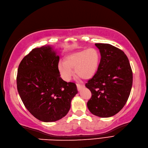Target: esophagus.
Listing matches in <instances>:
<instances>
[{
  "label": "esophagus",
  "instance_id": "1",
  "mask_svg": "<svg viewBox=\"0 0 148 148\" xmlns=\"http://www.w3.org/2000/svg\"><path fill=\"white\" fill-rule=\"evenodd\" d=\"M77 90L78 91H81V89L82 88H84V85H81V84H77Z\"/></svg>",
  "mask_w": 148,
  "mask_h": 148
}]
</instances>
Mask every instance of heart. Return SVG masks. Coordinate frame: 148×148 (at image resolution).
<instances>
[{"label":"heart","instance_id":"1","mask_svg":"<svg viewBox=\"0 0 148 148\" xmlns=\"http://www.w3.org/2000/svg\"><path fill=\"white\" fill-rule=\"evenodd\" d=\"M100 54L95 48L74 52L67 55L63 64L59 63L58 69L62 78L69 81L74 73L84 79L93 77L99 67Z\"/></svg>","mask_w":148,"mask_h":148}]
</instances>
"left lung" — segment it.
I'll list each match as a JSON object with an SVG mask.
<instances>
[{
    "label": "left lung",
    "mask_w": 148,
    "mask_h": 148,
    "mask_svg": "<svg viewBox=\"0 0 148 148\" xmlns=\"http://www.w3.org/2000/svg\"><path fill=\"white\" fill-rule=\"evenodd\" d=\"M101 59L96 74L86 84L92 93L87 103L89 111L109 117L126 104L132 84V73L124 52L109 44H95Z\"/></svg>",
    "instance_id": "8db88e82"
}]
</instances>
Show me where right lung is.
I'll list each match as a JSON object with an SVG mask.
<instances>
[{"label":"right lung","mask_w":148,"mask_h":148,"mask_svg":"<svg viewBox=\"0 0 148 148\" xmlns=\"http://www.w3.org/2000/svg\"><path fill=\"white\" fill-rule=\"evenodd\" d=\"M58 49L50 45L35 48L18 67L17 87L25 108L43 122H54L65 116L78 91L73 82L60 77Z\"/></svg>","instance_id":"1"}]
</instances>
